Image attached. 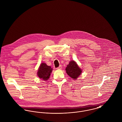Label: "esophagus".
I'll list each match as a JSON object with an SVG mask.
<instances>
[{
    "label": "esophagus",
    "mask_w": 122,
    "mask_h": 122,
    "mask_svg": "<svg viewBox=\"0 0 122 122\" xmlns=\"http://www.w3.org/2000/svg\"><path fill=\"white\" fill-rule=\"evenodd\" d=\"M62 69V66H61V65H60L59 67H58V68H56L57 70H60V69Z\"/></svg>",
    "instance_id": "34e87169"
}]
</instances>
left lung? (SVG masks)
<instances>
[{"label":"left lung","mask_w":122,"mask_h":122,"mask_svg":"<svg viewBox=\"0 0 122 122\" xmlns=\"http://www.w3.org/2000/svg\"><path fill=\"white\" fill-rule=\"evenodd\" d=\"M65 70L68 76L74 80L76 79L82 73L81 69L74 60L70 62Z\"/></svg>","instance_id":"1"}]
</instances>
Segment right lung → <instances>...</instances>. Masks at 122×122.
I'll use <instances>...</instances> for the list:
<instances>
[{
	"label": "right lung",
	"mask_w": 122,
	"mask_h": 122,
	"mask_svg": "<svg viewBox=\"0 0 122 122\" xmlns=\"http://www.w3.org/2000/svg\"><path fill=\"white\" fill-rule=\"evenodd\" d=\"M52 69L51 66L47 65L45 63H41L38 70V76L42 80H47L52 71Z\"/></svg>",
	"instance_id": "add662e5"
}]
</instances>
